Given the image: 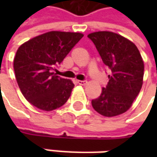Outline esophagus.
<instances>
[{
    "label": "esophagus",
    "mask_w": 157,
    "mask_h": 157,
    "mask_svg": "<svg viewBox=\"0 0 157 157\" xmlns=\"http://www.w3.org/2000/svg\"><path fill=\"white\" fill-rule=\"evenodd\" d=\"M77 83L80 86H86L87 84V81H85V80H77Z\"/></svg>",
    "instance_id": "esophagus-1"
}]
</instances>
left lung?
Here are the masks:
<instances>
[{"instance_id": "1", "label": "left lung", "mask_w": 157, "mask_h": 157, "mask_svg": "<svg viewBox=\"0 0 157 157\" xmlns=\"http://www.w3.org/2000/svg\"><path fill=\"white\" fill-rule=\"evenodd\" d=\"M87 36L111 70L106 86L92 100V105L105 117L120 115L129 109L142 89L144 63L141 53L133 42L111 31L93 32Z\"/></svg>"}]
</instances>
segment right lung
Wrapping results in <instances>:
<instances>
[{
	"label": "right lung",
	"mask_w": 157,
	"mask_h": 157,
	"mask_svg": "<svg viewBox=\"0 0 157 157\" xmlns=\"http://www.w3.org/2000/svg\"><path fill=\"white\" fill-rule=\"evenodd\" d=\"M84 36L78 32L50 31L22 44L14 58L15 78L24 98L36 107L52 111L68 100L74 84L53 70Z\"/></svg>",
	"instance_id": "obj_1"
}]
</instances>
